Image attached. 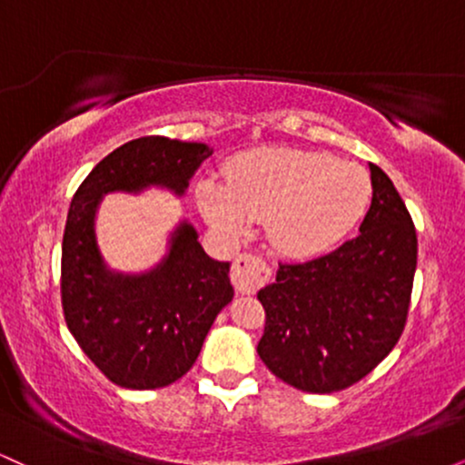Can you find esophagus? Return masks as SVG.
<instances>
[{
  "mask_svg": "<svg viewBox=\"0 0 465 465\" xmlns=\"http://www.w3.org/2000/svg\"><path fill=\"white\" fill-rule=\"evenodd\" d=\"M271 277V266L255 253H240L233 260L232 266V282L244 295H253L260 291Z\"/></svg>",
  "mask_w": 465,
  "mask_h": 465,
  "instance_id": "esophagus-1",
  "label": "esophagus"
}]
</instances>
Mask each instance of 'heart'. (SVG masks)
Instances as JSON below:
<instances>
[{"instance_id": "1", "label": "heart", "mask_w": 465, "mask_h": 465, "mask_svg": "<svg viewBox=\"0 0 465 465\" xmlns=\"http://www.w3.org/2000/svg\"><path fill=\"white\" fill-rule=\"evenodd\" d=\"M371 201V179L359 163L297 148H258L229 165V185L199 188L203 216L227 236L266 221L271 242L292 258H311L341 242Z\"/></svg>"}]
</instances>
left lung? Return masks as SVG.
<instances>
[{
	"label": "left lung",
	"instance_id": "1",
	"mask_svg": "<svg viewBox=\"0 0 465 465\" xmlns=\"http://www.w3.org/2000/svg\"><path fill=\"white\" fill-rule=\"evenodd\" d=\"M359 236L322 258L280 264L258 292L264 334L258 354L286 385L332 393L365 378L407 325L418 236L411 214L378 165Z\"/></svg>",
	"mask_w": 465,
	"mask_h": 465
}]
</instances>
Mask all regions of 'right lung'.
<instances>
[{"label": "right lung", "instance_id": "1", "mask_svg": "<svg viewBox=\"0 0 465 465\" xmlns=\"http://www.w3.org/2000/svg\"><path fill=\"white\" fill-rule=\"evenodd\" d=\"M214 153L199 142L148 135L106 154L74 194L63 233L61 300L80 350L115 385L159 389L190 371L216 314L232 302L229 262L212 260L183 221L168 255L142 275L115 273L95 242L94 218L106 192L162 185L183 194Z\"/></svg>", "mask_w": 465, "mask_h": 465}]
</instances>
